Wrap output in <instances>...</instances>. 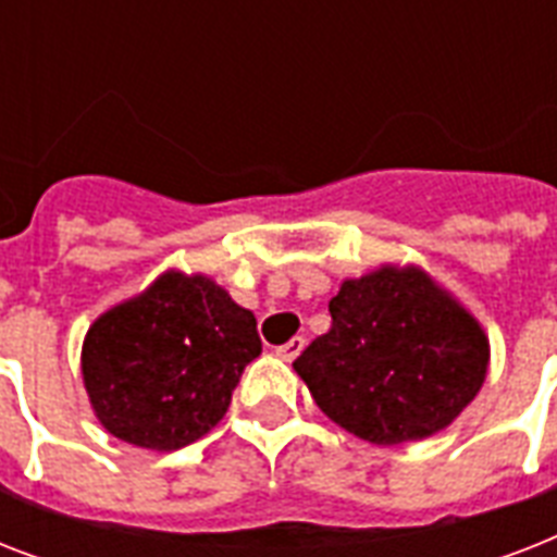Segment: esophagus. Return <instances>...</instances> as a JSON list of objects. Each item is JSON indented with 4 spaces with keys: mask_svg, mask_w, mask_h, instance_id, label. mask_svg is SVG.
Segmentation results:
<instances>
[{
    "mask_svg": "<svg viewBox=\"0 0 557 557\" xmlns=\"http://www.w3.org/2000/svg\"><path fill=\"white\" fill-rule=\"evenodd\" d=\"M304 344H306V341L300 338V335H297V338L286 341L283 347H277V356L283 358V361H295V358L300 356V352H304Z\"/></svg>",
    "mask_w": 557,
    "mask_h": 557,
    "instance_id": "esophagus-1",
    "label": "esophagus"
}]
</instances>
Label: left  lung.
I'll use <instances>...</instances> for the list:
<instances>
[{"instance_id":"8db88e82","label":"left lung","mask_w":557,"mask_h":557,"mask_svg":"<svg viewBox=\"0 0 557 557\" xmlns=\"http://www.w3.org/2000/svg\"><path fill=\"white\" fill-rule=\"evenodd\" d=\"M332 326L295 361L314 405L372 445H401L448 428L480 393L488 338L419 269L347 280Z\"/></svg>"}]
</instances>
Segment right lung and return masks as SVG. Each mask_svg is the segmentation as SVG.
Segmentation results:
<instances>
[{
  "instance_id": "add662e5",
  "label": "right lung",
  "mask_w": 557,
  "mask_h": 557,
  "mask_svg": "<svg viewBox=\"0 0 557 557\" xmlns=\"http://www.w3.org/2000/svg\"><path fill=\"white\" fill-rule=\"evenodd\" d=\"M260 352L257 318L225 288L168 271L91 323L83 381L112 436L178 450L225 416L243 370Z\"/></svg>"
}]
</instances>
